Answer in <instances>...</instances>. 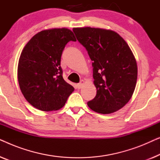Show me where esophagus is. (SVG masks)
I'll return each mask as SVG.
<instances>
[{
	"instance_id": "obj_1",
	"label": "esophagus",
	"mask_w": 160,
	"mask_h": 160,
	"mask_svg": "<svg viewBox=\"0 0 160 160\" xmlns=\"http://www.w3.org/2000/svg\"><path fill=\"white\" fill-rule=\"evenodd\" d=\"M84 82H84V80L81 81V82L78 84V88H82V86H83V85H84Z\"/></svg>"
}]
</instances>
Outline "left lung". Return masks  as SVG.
<instances>
[{"instance_id": "obj_1", "label": "left lung", "mask_w": 160, "mask_h": 160, "mask_svg": "<svg viewBox=\"0 0 160 160\" xmlns=\"http://www.w3.org/2000/svg\"><path fill=\"white\" fill-rule=\"evenodd\" d=\"M73 31L92 61L97 94L88 106L102 114L121 109L132 98L137 82V62L130 48L113 30L86 27Z\"/></svg>"}]
</instances>
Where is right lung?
<instances>
[{
    "mask_svg": "<svg viewBox=\"0 0 160 160\" xmlns=\"http://www.w3.org/2000/svg\"><path fill=\"white\" fill-rule=\"evenodd\" d=\"M70 41H76L71 30H44L35 35L22 52L17 68L19 87L27 101L38 110H59L74 91L63 79L60 67L62 51Z\"/></svg>",
    "mask_w": 160,
    "mask_h": 160,
    "instance_id": "add662e5",
    "label": "right lung"
}]
</instances>
